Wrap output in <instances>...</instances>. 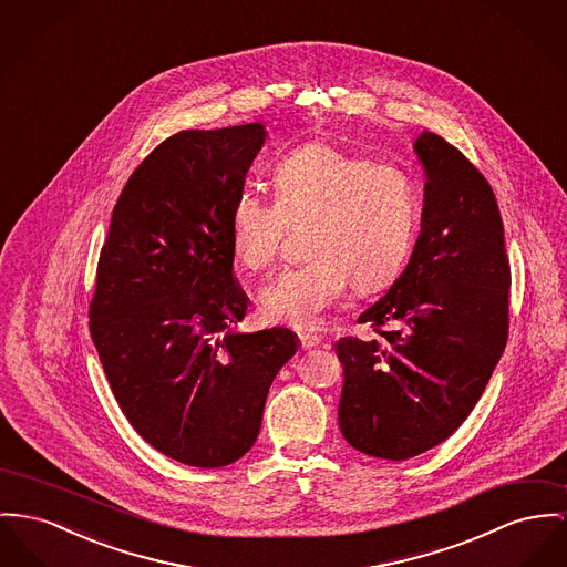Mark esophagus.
Masks as SVG:
<instances>
[{"label":"esophagus","instance_id":"34e87169","mask_svg":"<svg viewBox=\"0 0 567 567\" xmlns=\"http://www.w3.org/2000/svg\"><path fill=\"white\" fill-rule=\"evenodd\" d=\"M299 340H301L302 350H309V348H316L320 343V338L313 336V333H299Z\"/></svg>","mask_w":567,"mask_h":567}]
</instances>
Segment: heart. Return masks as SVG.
<instances>
[{
	"instance_id": "heart-1",
	"label": "heart",
	"mask_w": 567,
	"mask_h": 567,
	"mask_svg": "<svg viewBox=\"0 0 567 567\" xmlns=\"http://www.w3.org/2000/svg\"><path fill=\"white\" fill-rule=\"evenodd\" d=\"M272 199L236 193L227 236L238 265L265 270L288 227H305V262L284 268L260 292L272 324L313 329L352 281L359 292L391 284L411 258L419 227L415 181L398 165L311 142L270 169Z\"/></svg>"
}]
</instances>
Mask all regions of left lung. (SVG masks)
Wrapping results in <instances>:
<instances>
[{
  "label": "left lung",
  "mask_w": 567,
  "mask_h": 567,
  "mask_svg": "<svg viewBox=\"0 0 567 567\" xmlns=\"http://www.w3.org/2000/svg\"><path fill=\"white\" fill-rule=\"evenodd\" d=\"M421 231L402 275L359 316L374 338H343L340 430L359 452L409 460L471 415L503 354L509 262L491 185L436 133L416 137Z\"/></svg>",
  "instance_id": "1"
}]
</instances>
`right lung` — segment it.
<instances>
[{"label":"right lung","mask_w":567,"mask_h":567,"mask_svg":"<svg viewBox=\"0 0 567 567\" xmlns=\"http://www.w3.org/2000/svg\"><path fill=\"white\" fill-rule=\"evenodd\" d=\"M265 124L181 131L120 193L103 245L90 333L115 400L167 457L219 468L249 452L266 395L299 338L245 333L227 219L262 151Z\"/></svg>","instance_id":"obj_1"}]
</instances>
